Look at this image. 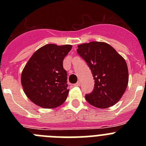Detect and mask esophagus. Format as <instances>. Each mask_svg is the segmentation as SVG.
<instances>
[{
	"label": "esophagus",
	"instance_id": "1",
	"mask_svg": "<svg viewBox=\"0 0 146 146\" xmlns=\"http://www.w3.org/2000/svg\"><path fill=\"white\" fill-rule=\"evenodd\" d=\"M74 86H75V87H78V86H80V82H76L75 84L74 85Z\"/></svg>",
	"mask_w": 146,
	"mask_h": 146
}]
</instances>
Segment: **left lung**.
<instances>
[{"label":"left lung","instance_id":"left-lung-1","mask_svg":"<svg viewBox=\"0 0 146 146\" xmlns=\"http://www.w3.org/2000/svg\"><path fill=\"white\" fill-rule=\"evenodd\" d=\"M77 47V53L87 63L95 82L92 92L86 95L88 102L103 109L116 104L128 86L126 60L105 42H91Z\"/></svg>","mask_w":146,"mask_h":146}]
</instances>
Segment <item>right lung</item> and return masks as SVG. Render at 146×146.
<instances>
[{"label": "right lung", "mask_w": 146, "mask_h": 146, "mask_svg": "<svg viewBox=\"0 0 146 146\" xmlns=\"http://www.w3.org/2000/svg\"><path fill=\"white\" fill-rule=\"evenodd\" d=\"M72 45L49 44L33 54L23 69L21 84L28 99L43 108H55L66 101L67 72L63 67Z\"/></svg>", "instance_id": "1"}]
</instances>
